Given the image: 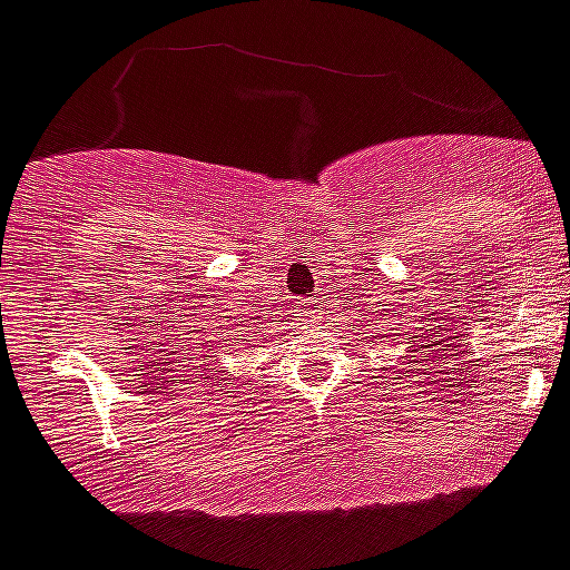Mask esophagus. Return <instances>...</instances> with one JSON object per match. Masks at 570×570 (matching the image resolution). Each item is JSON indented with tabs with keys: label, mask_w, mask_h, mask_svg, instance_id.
Wrapping results in <instances>:
<instances>
[{
	"label": "esophagus",
	"mask_w": 570,
	"mask_h": 570,
	"mask_svg": "<svg viewBox=\"0 0 570 570\" xmlns=\"http://www.w3.org/2000/svg\"><path fill=\"white\" fill-rule=\"evenodd\" d=\"M305 313H307V316H311V318H313V322H316V316H318L316 305H307V307H305Z\"/></svg>",
	"instance_id": "1"
}]
</instances>
